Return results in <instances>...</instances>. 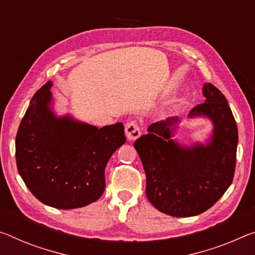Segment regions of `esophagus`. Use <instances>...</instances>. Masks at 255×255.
<instances>
[{
    "instance_id": "esophagus-1",
    "label": "esophagus",
    "mask_w": 255,
    "mask_h": 255,
    "mask_svg": "<svg viewBox=\"0 0 255 255\" xmlns=\"http://www.w3.org/2000/svg\"><path fill=\"white\" fill-rule=\"evenodd\" d=\"M125 134L128 140H135L140 136V128L136 121H129L125 126Z\"/></svg>"
}]
</instances>
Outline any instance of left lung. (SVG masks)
I'll return each instance as SVG.
<instances>
[{"label": "left lung", "instance_id": "1", "mask_svg": "<svg viewBox=\"0 0 255 255\" xmlns=\"http://www.w3.org/2000/svg\"><path fill=\"white\" fill-rule=\"evenodd\" d=\"M205 101L188 118L211 120L207 143L180 144L173 138L179 119L169 117L149 125L134 146L146 175V196L153 207L172 217H193L207 211L232 185L236 167L238 131L225 95L204 84Z\"/></svg>", "mask_w": 255, "mask_h": 255}]
</instances>
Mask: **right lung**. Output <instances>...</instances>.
<instances>
[{"instance_id":"obj_1","label":"right lung","mask_w":255,"mask_h":255,"mask_svg":"<svg viewBox=\"0 0 255 255\" xmlns=\"http://www.w3.org/2000/svg\"><path fill=\"white\" fill-rule=\"evenodd\" d=\"M47 82L35 93L15 137L20 177L36 199L55 209L83 208L106 188L104 170L126 142L124 125L98 128L58 116Z\"/></svg>"}]
</instances>
